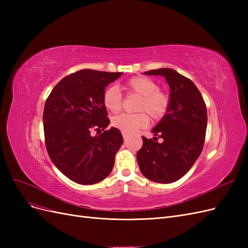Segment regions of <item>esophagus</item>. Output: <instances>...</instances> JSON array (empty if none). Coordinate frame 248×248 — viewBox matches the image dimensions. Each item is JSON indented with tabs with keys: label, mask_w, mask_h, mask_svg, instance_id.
Wrapping results in <instances>:
<instances>
[{
	"label": "esophagus",
	"mask_w": 248,
	"mask_h": 248,
	"mask_svg": "<svg viewBox=\"0 0 248 248\" xmlns=\"http://www.w3.org/2000/svg\"><path fill=\"white\" fill-rule=\"evenodd\" d=\"M122 136H123L124 140H126L127 139H128V137H129V134H128V133H127V132H124V131H122Z\"/></svg>",
	"instance_id": "34e87169"
}]
</instances>
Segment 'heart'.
<instances>
[{"label":"heart","mask_w":248,"mask_h":248,"mask_svg":"<svg viewBox=\"0 0 248 248\" xmlns=\"http://www.w3.org/2000/svg\"><path fill=\"white\" fill-rule=\"evenodd\" d=\"M129 91L140 96L136 114H121L111 119V125L124 132H134L149 124V117L161 119L169 108V96L158 90L156 82L146 77H136L126 82ZM103 104L111 112H117L122 108V95L115 86L108 87L103 93ZM147 113L146 114L145 112Z\"/></svg>","instance_id":"b5f03b06"}]
</instances>
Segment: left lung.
<instances>
[{"instance_id": "left-lung-1", "label": "left lung", "mask_w": 248, "mask_h": 248, "mask_svg": "<svg viewBox=\"0 0 248 248\" xmlns=\"http://www.w3.org/2000/svg\"><path fill=\"white\" fill-rule=\"evenodd\" d=\"M160 76L170 87L169 108L152 129L154 136L142 137L137 154L141 174L157 183H171L182 178L197 161L204 147L207 129V108L199 89L174 69L160 68L144 72Z\"/></svg>"}]
</instances>
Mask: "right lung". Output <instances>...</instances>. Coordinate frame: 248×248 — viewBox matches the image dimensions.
Listing matches in <instances>:
<instances>
[{
	"mask_svg": "<svg viewBox=\"0 0 248 248\" xmlns=\"http://www.w3.org/2000/svg\"><path fill=\"white\" fill-rule=\"evenodd\" d=\"M122 74L82 69L60 80L46 99L43 128L47 153L58 170L78 184L98 183L114 168L123 144L121 131L111 127L95 137L91 132L108 126L103 93Z\"/></svg>",
	"mask_w": 248,
	"mask_h": 248,
	"instance_id": "obj_1",
	"label": "right lung"
}]
</instances>
